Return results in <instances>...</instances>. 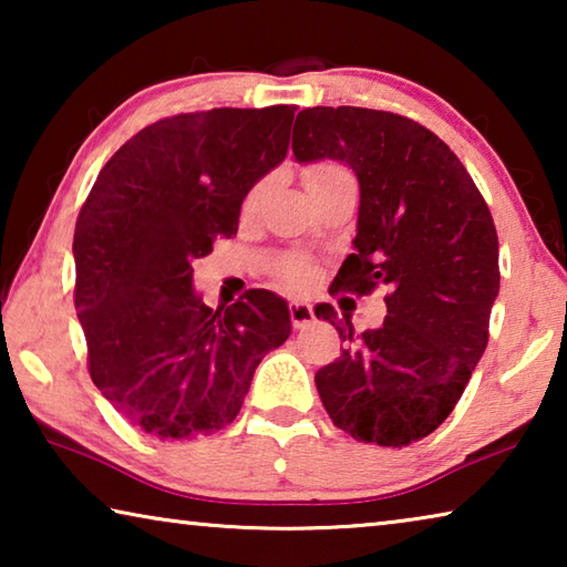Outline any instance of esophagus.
Returning a JSON list of instances; mask_svg holds the SVG:
<instances>
[{
    "instance_id": "obj_1",
    "label": "esophagus",
    "mask_w": 567,
    "mask_h": 567,
    "mask_svg": "<svg viewBox=\"0 0 567 567\" xmlns=\"http://www.w3.org/2000/svg\"><path fill=\"white\" fill-rule=\"evenodd\" d=\"M290 320H292V328H295V330L310 328V324L315 322L312 307L307 305V302H302V300L290 302Z\"/></svg>"
}]
</instances>
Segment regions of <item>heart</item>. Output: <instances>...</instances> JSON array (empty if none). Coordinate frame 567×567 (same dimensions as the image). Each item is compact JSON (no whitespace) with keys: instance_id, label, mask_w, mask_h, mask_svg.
Masks as SVG:
<instances>
[{"instance_id":"1","label":"heart","mask_w":567,"mask_h":567,"mask_svg":"<svg viewBox=\"0 0 567 567\" xmlns=\"http://www.w3.org/2000/svg\"><path fill=\"white\" fill-rule=\"evenodd\" d=\"M340 179H352L350 172L334 165V162H315V165L307 167L305 172V187L307 189H315V187H324V185H332V182H340ZM262 195V185H257L252 192H249L247 197V207H252L257 199ZM282 282L287 287H295V290H302L312 282V270L307 265H290L287 270L282 272Z\"/></svg>"}]
</instances>
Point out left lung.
I'll return each instance as SVG.
<instances>
[{
	"mask_svg": "<svg viewBox=\"0 0 567 567\" xmlns=\"http://www.w3.org/2000/svg\"><path fill=\"white\" fill-rule=\"evenodd\" d=\"M297 162L338 159L360 182L354 252L334 285H388L380 328L354 332L332 305L315 315L348 348L315 375L334 425L360 443L402 447L443 425L487 348L501 290L497 233L483 195L437 134L364 107H312L295 120Z\"/></svg>",
	"mask_w": 567,
	"mask_h": 567,
	"instance_id": "obj_1",
	"label": "left lung"
}]
</instances>
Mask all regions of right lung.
Masks as SVG:
<instances>
[{
  "label": "right lung",
  "instance_id": "right-lung-1",
  "mask_svg": "<svg viewBox=\"0 0 567 567\" xmlns=\"http://www.w3.org/2000/svg\"><path fill=\"white\" fill-rule=\"evenodd\" d=\"M295 107H219L140 130L102 167L74 227V307L90 375L159 440L237 417L257 364L290 338L282 297L207 307L192 262L237 235L247 192L287 155Z\"/></svg>",
  "mask_w": 567,
  "mask_h": 567
}]
</instances>
